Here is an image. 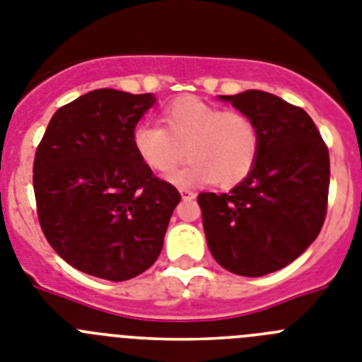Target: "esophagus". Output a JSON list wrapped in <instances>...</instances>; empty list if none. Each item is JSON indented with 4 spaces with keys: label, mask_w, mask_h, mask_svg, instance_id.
I'll return each instance as SVG.
<instances>
[{
    "label": "esophagus",
    "mask_w": 362,
    "mask_h": 362,
    "mask_svg": "<svg viewBox=\"0 0 362 362\" xmlns=\"http://www.w3.org/2000/svg\"><path fill=\"white\" fill-rule=\"evenodd\" d=\"M179 192H181V197H183V199H194V197H196V194H194L192 190H188V188H181Z\"/></svg>",
    "instance_id": "1"
}]
</instances>
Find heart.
I'll list each match as a JSON object with an SVG mask.
<instances>
[{
  "mask_svg": "<svg viewBox=\"0 0 362 362\" xmlns=\"http://www.w3.org/2000/svg\"><path fill=\"white\" fill-rule=\"evenodd\" d=\"M260 143V129L247 113L196 97L170 102L160 126L141 120L132 129V146L151 172L166 177L183 157L190 160L172 177L177 185L236 187L255 168Z\"/></svg>",
  "mask_w": 362,
  "mask_h": 362,
  "instance_id": "obj_1",
  "label": "heart"
}]
</instances>
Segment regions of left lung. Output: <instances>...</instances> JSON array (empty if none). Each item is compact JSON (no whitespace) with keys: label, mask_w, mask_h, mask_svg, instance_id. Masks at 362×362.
<instances>
[{"label":"left lung","mask_w":362,"mask_h":362,"mask_svg":"<svg viewBox=\"0 0 362 362\" xmlns=\"http://www.w3.org/2000/svg\"><path fill=\"white\" fill-rule=\"evenodd\" d=\"M260 129L255 168L228 194L202 192L206 245L221 267L264 276L296 260L315 242L328 209L329 153L302 107L249 89L219 95Z\"/></svg>","instance_id":"obj_1"}]
</instances>
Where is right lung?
I'll return each mask as SVG.
<instances>
[{"mask_svg": "<svg viewBox=\"0 0 362 362\" xmlns=\"http://www.w3.org/2000/svg\"><path fill=\"white\" fill-rule=\"evenodd\" d=\"M151 93L95 89L52 115L34 156L33 185L47 242L75 269L111 282L160 255L181 194L132 146Z\"/></svg>", "mask_w": 362, "mask_h": 362, "instance_id": "1", "label": "right lung"}]
</instances>
